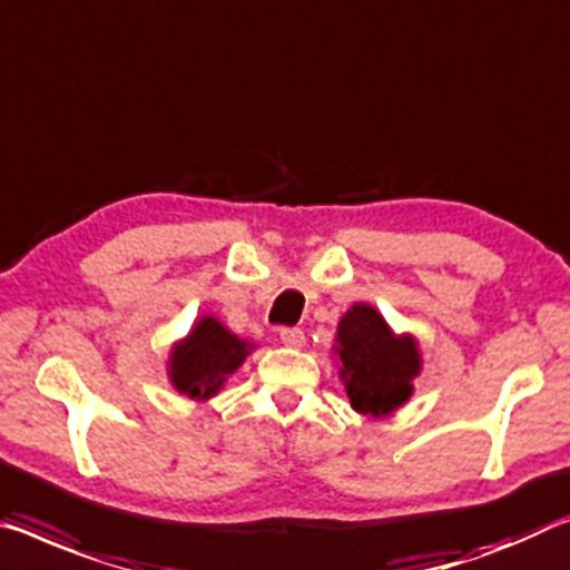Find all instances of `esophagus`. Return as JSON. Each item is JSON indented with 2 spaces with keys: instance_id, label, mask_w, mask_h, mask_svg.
<instances>
[{
  "instance_id": "obj_1",
  "label": "esophagus",
  "mask_w": 570,
  "mask_h": 570,
  "mask_svg": "<svg viewBox=\"0 0 570 570\" xmlns=\"http://www.w3.org/2000/svg\"><path fill=\"white\" fill-rule=\"evenodd\" d=\"M278 340H282V345L286 347H304V332L299 327H284L278 330Z\"/></svg>"
}]
</instances>
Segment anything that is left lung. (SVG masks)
I'll return each instance as SVG.
<instances>
[{"instance_id":"1","label":"left lung","mask_w":570,"mask_h":570,"mask_svg":"<svg viewBox=\"0 0 570 570\" xmlns=\"http://www.w3.org/2000/svg\"><path fill=\"white\" fill-rule=\"evenodd\" d=\"M334 360L352 411L385 419L411 401L423 370L419 340L395 332L375 306L352 304L334 332Z\"/></svg>"}]
</instances>
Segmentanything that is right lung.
<instances>
[{
    "label": "right lung",
    "instance_id": "add662e5",
    "mask_svg": "<svg viewBox=\"0 0 570 570\" xmlns=\"http://www.w3.org/2000/svg\"><path fill=\"white\" fill-rule=\"evenodd\" d=\"M253 350L256 345L250 340L233 334L213 314H203L193 330L169 347L167 381L179 395L205 403L223 391L225 381L246 363Z\"/></svg>",
    "mask_w": 570,
    "mask_h": 570
}]
</instances>
